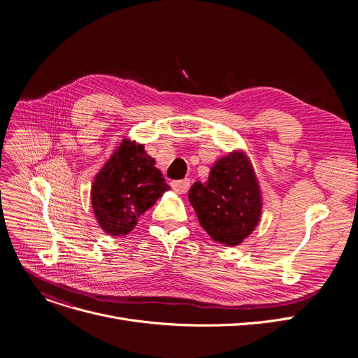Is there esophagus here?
<instances>
[{
  "mask_svg": "<svg viewBox=\"0 0 358 358\" xmlns=\"http://www.w3.org/2000/svg\"><path fill=\"white\" fill-rule=\"evenodd\" d=\"M171 187H173V189H174L177 193L184 194V193L189 192V189H190V180H189V178H184V180L173 181V182H171Z\"/></svg>",
  "mask_w": 358,
  "mask_h": 358,
  "instance_id": "34e87169",
  "label": "esophagus"
}]
</instances>
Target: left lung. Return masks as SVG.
I'll list each match as a JSON object with an SVG mask.
<instances>
[{
    "instance_id": "1",
    "label": "left lung",
    "mask_w": 358,
    "mask_h": 358,
    "mask_svg": "<svg viewBox=\"0 0 358 358\" xmlns=\"http://www.w3.org/2000/svg\"><path fill=\"white\" fill-rule=\"evenodd\" d=\"M189 200L203 229L227 247L252 234L262 210L255 171L241 150L217 159L208 181L192 185Z\"/></svg>"
}]
</instances>
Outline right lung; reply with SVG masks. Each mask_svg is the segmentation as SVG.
Returning a JSON list of instances; mask_svg holds the SVG:
<instances>
[{"label":"right lung","instance_id":"right-lung-1","mask_svg":"<svg viewBox=\"0 0 358 358\" xmlns=\"http://www.w3.org/2000/svg\"><path fill=\"white\" fill-rule=\"evenodd\" d=\"M169 189L155 159L143 145L123 139L94 178L91 204L100 228L111 235H127L138 219Z\"/></svg>","mask_w":358,"mask_h":358}]
</instances>
